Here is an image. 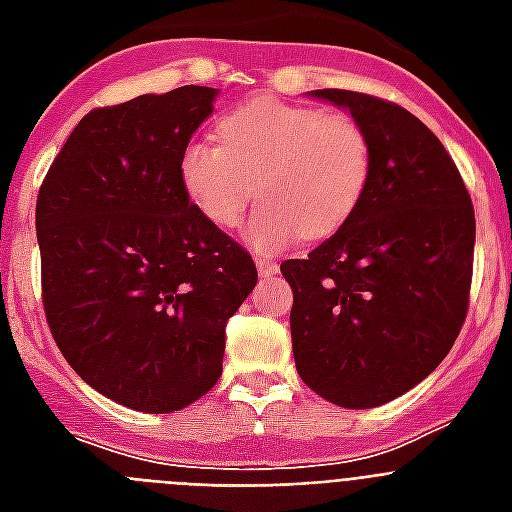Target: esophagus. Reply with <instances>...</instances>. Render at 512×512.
<instances>
[{
	"label": "esophagus",
	"mask_w": 512,
	"mask_h": 512,
	"mask_svg": "<svg viewBox=\"0 0 512 512\" xmlns=\"http://www.w3.org/2000/svg\"><path fill=\"white\" fill-rule=\"evenodd\" d=\"M257 271H260V276H271V273L279 271V265L273 263L271 257L260 255V257H257Z\"/></svg>",
	"instance_id": "34e87169"
}]
</instances>
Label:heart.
<instances>
[{
  "label": "heart",
  "instance_id": "b5f03b06",
  "mask_svg": "<svg viewBox=\"0 0 512 512\" xmlns=\"http://www.w3.org/2000/svg\"><path fill=\"white\" fill-rule=\"evenodd\" d=\"M220 138H193L180 183L204 220L233 228L252 199L244 239L273 252L295 239L335 233L358 209L374 172V143L348 114L252 98L220 119Z\"/></svg>",
  "mask_w": 512,
  "mask_h": 512
}]
</instances>
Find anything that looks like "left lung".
<instances>
[{
	"label": "left lung",
	"instance_id": "obj_1",
	"mask_svg": "<svg viewBox=\"0 0 512 512\" xmlns=\"http://www.w3.org/2000/svg\"><path fill=\"white\" fill-rule=\"evenodd\" d=\"M313 98L348 108L374 143L358 209L303 260H284L297 374L345 409L388 404L452 350L468 316L476 212L441 140L406 108L350 90Z\"/></svg>",
	"mask_w": 512,
	"mask_h": 512
}]
</instances>
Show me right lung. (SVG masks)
<instances>
[{
    "label": "right lung",
    "instance_id": "add662e5",
    "mask_svg": "<svg viewBox=\"0 0 512 512\" xmlns=\"http://www.w3.org/2000/svg\"><path fill=\"white\" fill-rule=\"evenodd\" d=\"M215 95L188 84L95 108L36 199L52 337L87 385L138 412H177L212 390L225 324L257 284L247 249L180 183V154Z\"/></svg>",
    "mask_w": 512,
    "mask_h": 512
}]
</instances>
